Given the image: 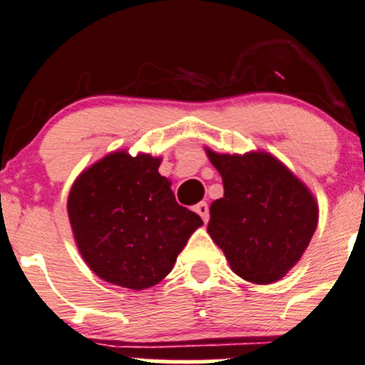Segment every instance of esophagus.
I'll list each match as a JSON object with an SVG mask.
<instances>
[{
    "label": "esophagus",
    "instance_id": "esophagus-1",
    "mask_svg": "<svg viewBox=\"0 0 365 365\" xmlns=\"http://www.w3.org/2000/svg\"><path fill=\"white\" fill-rule=\"evenodd\" d=\"M194 210H196L197 213H200L201 215V219L205 220H208V217H210V210H208V203H205V201H201V203H197L196 206H194Z\"/></svg>",
    "mask_w": 365,
    "mask_h": 365
}]
</instances>
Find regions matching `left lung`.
Listing matches in <instances>:
<instances>
[{
	"mask_svg": "<svg viewBox=\"0 0 365 365\" xmlns=\"http://www.w3.org/2000/svg\"><path fill=\"white\" fill-rule=\"evenodd\" d=\"M206 153L224 183V197L210 206L208 235L242 279L254 284L279 281L314 235V196L270 153Z\"/></svg>",
	"mask_w": 365,
	"mask_h": 365,
	"instance_id": "obj_1",
	"label": "left lung"
}]
</instances>
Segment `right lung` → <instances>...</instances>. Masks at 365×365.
<instances>
[{
  "label": "right lung",
  "instance_id": "right-lung-1",
  "mask_svg": "<svg viewBox=\"0 0 365 365\" xmlns=\"http://www.w3.org/2000/svg\"><path fill=\"white\" fill-rule=\"evenodd\" d=\"M159 165L160 157L148 153H109L81 173L68 194L70 226L88 267L135 292L160 282L203 224L176 203Z\"/></svg>",
  "mask_w": 365,
  "mask_h": 365
}]
</instances>
